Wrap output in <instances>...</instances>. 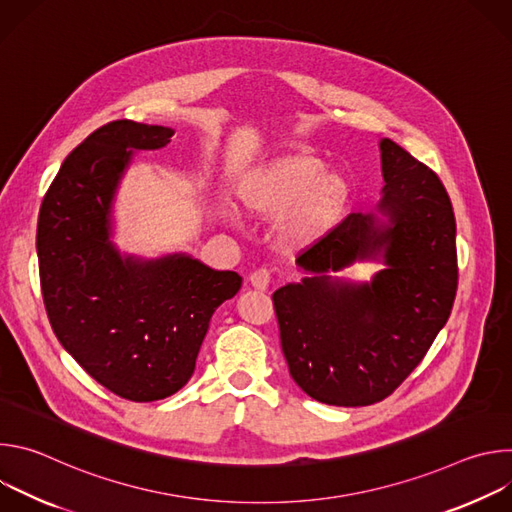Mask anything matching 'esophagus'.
<instances>
[{
	"label": "esophagus",
	"instance_id": "34e87169",
	"mask_svg": "<svg viewBox=\"0 0 512 512\" xmlns=\"http://www.w3.org/2000/svg\"><path fill=\"white\" fill-rule=\"evenodd\" d=\"M249 281L253 287L257 289H267L269 283H271V271L267 267H259L255 269L251 275H249Z\"/></svg>",
	"mask_w": 512,
	"mask_h": 512
}]
</instances>
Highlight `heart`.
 Segmentation results:
<instances>
[{"label": "heart", "instance_id": "heart-1", "mask_svg": "<svg viewBox=\"0 0 512 512\" xmlns=\"http://www.w3.org/2000/svg\"><path fill=\"white\" fill-rule=\"evenodd\" d=\"M350 194L348 180L326 172L314 156H285L255 178L247 204L267 216H283L281 235L289 245H306L322 237L340 218Z\"/></svg>", "mask_w": 512, "mask_h": 512}]
</instances>
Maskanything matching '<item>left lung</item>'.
Segmentation results:
<instances>
[{"instance_id": "obj_1", "label": "left lung", "mask_w": 512, "mask_h": 512, "mask_svg": "<svg viewBox=\"0 0 512 512\" xmlns=\"http://www.w3.org/2000/svg\"><path fill=\"white\" fill-rule=\"evenodd\" d=\"M383 200L375 214H348L302 249V283L273 294L289 375L312 399L364 407L389 397L427 354L450 318L458 289L456 218L433 170L393 139L381 141ZM383 256L371 284L325 273Z\"/></svg>"}]
</instances>
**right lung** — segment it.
I'll list each match as a JSON object with an SVG mask.
<instances>
[{
    "label": "right lung",
    "instance_id": "obj_1",
    "mask_svg": "<svg viewBox=\"0 0 512 512\" xmlns=\"http://www.w3.org/2000/svg\"><path fill=\"white\" fill-rule=\"evenodd\" d=\"M174 131L117 119L62 162L38 214L36 251L50 326L105 389L135 403L178 393L192 377L214 310L241 289L235 271L186 255L121 259L111 200L133 150H158Z\"/></svg>",
    "mask_w": 512,
    "mask_h": 512
}]
</instances>
